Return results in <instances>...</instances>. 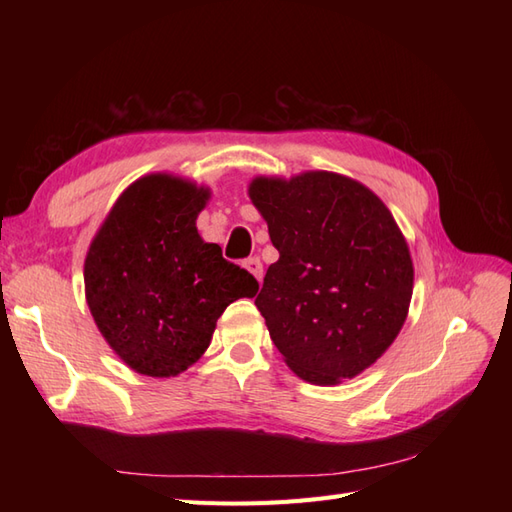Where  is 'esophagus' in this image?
I'll use <instances>...</instances> for the list:
<instances>
[{
    "label": "esophagus",
    "mask_w": 512,
    "mask_h": 512,
    "mask_svg": "<svg viewBox=\"0 0 512 512\" xmlns=\"http://www.w3.org/2000/svg\"><path fill=\"white\" fill-rule=\"evenodd\" d=\"M245 269L250 271L258 282H262V262H260V258L258 256H250L245 260Z\"/></svg>",
    "instance_id": "34e87169"
}]
</instances>
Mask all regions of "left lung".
<instances>
[{"label": "left lung", "mask_w": 512, "mask_h": 512, "mask_svg": "<svg viewBox=\"0 0 512 512\" xmlns=\"http://www.w3.org/2000/svg\"><path fill=\"white\" fill-rule=\"evenodd\" d=\"M250 198L280 260L256 307L288 367L312 384L354 378L404 327L414 269L391 211L335 173L258 177Z\"/></svg>", "instance_id": "1"}]
</instances>
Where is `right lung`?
<instances>
[{"label":"right lung","instance_id":"add662e5","mask_svg":"<svg viewBox=\"0 0 512 512\" xmlns=\"http://www.w3.org/2000/svg\"><path fill=\"white\" fill-rule=\"evenodd\" d=\"M209 192L170 175L134 181L85 258V294L100 333L138 374L177 376L211 344L215 322L256 277L205 243L196 218Z\"/></svg>","mask_w":512,"mask_h":512}]
</instances>
